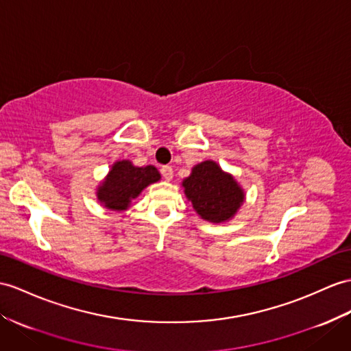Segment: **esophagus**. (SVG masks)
Instances as JSON below:
<instances>
[{
    "instance_id": "esophagus-1",
    "label": "esophagus",
    "mask_w": 351,
    "mask_h": 351,
    "mask_svg": "<svg viewBox=\"0 0 351 351\" xmlns=\"http://www.w3.org/2000/svg\"><path fill=\"white\" fill-rule=\"evenodd\" d=\"M160 173H162V176H164V178L167 182H169V180H173V176H174V171H173V168H171L169 165H165V167H162L160 168Z\"/></svg>"
}]
</instances>
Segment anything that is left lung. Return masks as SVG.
<instances>
[{
    "mask_svg": "<svg viewBox=\"0 0 351 351\" xmlns=\"http://www.w3.org/2000/svg\"><path fill=\"white\" fill-rule=\"evenodd\" d=\"M186 198L201 219L210 223L232 220L245 201V192L232 174L215 160H204L182 182Z\"/></svg>",
    "mask_w": 351,
    "mask_h": 351,
    "instance_id": "obj_1",
    "label": "left lung"
}]
</instances>
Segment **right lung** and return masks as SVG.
<instances>
[{
    "mask_svg": "<svg viewBox=\"0 0 351 351\" xmlns=\"http://www.w3.org/2000/svg\"><path fill=\"white\" fill-rule=\"evenodd\" d=\"M160 180L156 167H135L131 160H116L97 187V199L111 211H126L147 186Z\"/></svg>",
    "mask_w": 351,
    "mask_h": 351,
    "instance_id": "obj_1",
    "label": "right lung"
}]
</instances>
